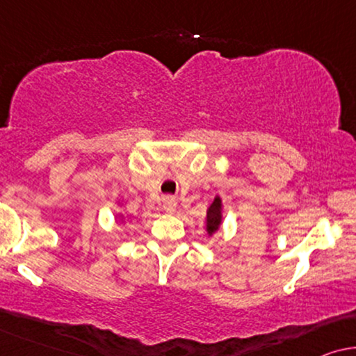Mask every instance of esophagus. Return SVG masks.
Wrapping results in <instances>:
<instances>
[{
	"mask_svg": "<svg viewBox=\"0 0 356 356\" xmlns=\"http://www.w3.org/2000/svg\"><path fill=\"white\" fill-rule=\"evenodd\" d=\"M163 209L166 213H176L177 209V202L174 197H164L163 200Z\"/></svg>",
	"mask_w": 356,
	"mask_h": 356,
	"instance_id": "1",
	"label": "esophagus"
}]
</instances>
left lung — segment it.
Segmentation results:
<instances>
[{"label": "left lung", "instance_id": "8db88e82", "mask_svg": "<svg viewBox=\"0 0 356 356\" xmlns=\"http://www.w3.org/2000/svg\"><path fill=\"white\" fill-rule=\"evenodd\" d=\"M224 219V204L222 198L216 195L213 200V203L209 204L207 209V218H204V229H207L208 237H213L214 234L218 232L219 227H221Z\"/></svg>", "mask_w": 356, "mask_h": 356}]
</instances>
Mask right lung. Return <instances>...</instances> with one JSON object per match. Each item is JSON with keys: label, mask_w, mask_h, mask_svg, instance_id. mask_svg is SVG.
<instances>
[{"label": "right lung", "mask_w": 356, "mask_h": 356, "mask_svg": "<svg viewBox=\"0 0 356 356\" xmlns=\"http://www.w3.org/2000/svg\"><path fill=\"white\" fill-rule=\"evenodd\" d=\"M119 204H121V202H119ZM121 207H122V204H121ZM118 218H119V221H121V224H126V222L129 221V219H127V216H126V214H124V213H121V211H119V213H118Z\"/></svg>", "instance_id": "obj_1"}]
</instances>
